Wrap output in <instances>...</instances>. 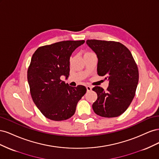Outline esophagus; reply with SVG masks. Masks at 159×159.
Returning a JSON list of instances; mask_svg holds the SVG:
<instances>
[{"label": "esophagus", "mask_w": 159, "mask_h": 159, "mask_svg": "<svg viewBox=\"0 0 159 159\" xmlns=\"http://www.w3.org/2000/svg\"><path fill=\"white\" fill-rule=\"evenodd\" d=\"M86 88H87V90L88 91H91V89H92V87H91V86H89V85L86 86Z\"/></svg>", "instance_id": "esophagus-1"}]
</instances>
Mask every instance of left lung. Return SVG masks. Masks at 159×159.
I'll list each match as a JSON object with an SVG mask.
<instances>
[{"instance_id": "8db88e82", "label": "left lung", "mask_w": 159, "mask_h": 159, "mask_svg": "<svg viewBox=\"0 0 159 159\" xmlns=\"http://www.w3.org/2000/svg\"><path fill=\"white\" fill-rule=\"evenodd\" d=\"M86 43L98 57V74L109 81L106 90L99 86L92 89L98 94L93 109L101 117H118L127 110L135 95L137 65L130 50L119 42L88 40Z\"/></svg>"}]
</instances>
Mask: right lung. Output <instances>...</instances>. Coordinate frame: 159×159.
Returning <instances> with one entry per match:
<instances>
[{
	"mask_svg": "<svg viewBox=\"0 0 159 159\" xmlns=\"http://www.w3.org/2000/svg\"><path fill=\"white\" fill-rule=\"evenodd\" d=\"M85 40H67L40 46L34 53L27 78L34 103L52 121H64L75 113L77 104L86 92L84 85L75 88L61 80L70 74V58Z\"/></svg>",
	"mask_w": 159,
	"mask_h": 159,
	"instance_id": "1",
	"label": "right lung"
}]
</instances>
